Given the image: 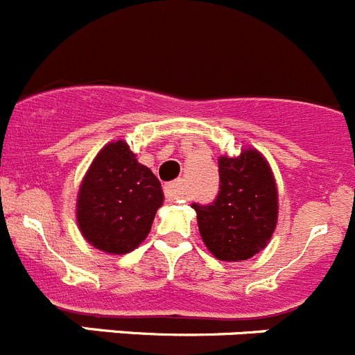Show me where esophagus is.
Segmentation results:
<instances>
[{
    "label": "esophagus",
    "instance_id": "esophagus-1",
    "mask_svg": "<svg viewBox=\"0 0 355 355\" xmlns=\"http://www.w3.org/2000/svg\"><path fill=\"white\" fill-rule=\"evenodd\" d=\"M164 196L168 201H178L185 200L187 198V189L182 180L170 182V184L164 185Z\"/></svg>",
    "mask_w": 355,
    "mask_h": 355
}]
</instances>
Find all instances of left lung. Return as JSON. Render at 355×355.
Wrapping results in <instances>:
<instances>
[{
  "instance_id": "obj_1",
  "label": "left lung",
  "mask_w": 355,
  "mask_h": 355,
  "mask_svg": "<svg viewBox=\"0 0 355 355\" xmlns=\"http://www.w3.org/2000/svg\"><path fill=\"white\" fill-rule=\"evenodd\" d=\"M210 253L223 261L248 260L267 245L277 221V191L257 150L219 159V193L209 205L193 203Z\"/></svg>"
}]
</instances>
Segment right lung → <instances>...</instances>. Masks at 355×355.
Wrapping results in <instances>:
<instances>
[{
    "mask_svg": "<svg viewBox=\"0 0 355 355\" xmlns=\"http://www.w3.org/2000/svg\"><path fill=\"white\" fill-rule=\"evenodd\" d=\"M162 200L161 182L136 161L129 145L110 143L92 162L79 189V230L97 249L129 253L146 239Z\"/></svg>",
    "mask_w": 355,
    "mask_h": 355,
    "instance_id": "1",
    "label": "right lung"
}]
</instances>
